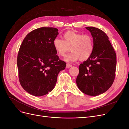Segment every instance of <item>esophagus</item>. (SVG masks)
<instances>
[{
  "mask_svg": "<svg viewBox=\"0 0 129 129\" xmlns=\"http://www.w3.org/2000/svg\"><path fill=\"white\" fill-rule=\"evenodd\" d=\"M72 66V65L70 63H67V64H66V68H69L70 67H71Z\"/></svg>",
  "mask_w": 129,
  "mask_h": 129,
  "instance_id": "esophagus-1",
  "label": "esophagus"
}]
</instances>
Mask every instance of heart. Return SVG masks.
I'll use <instances>...</instances> for the list:
<instances>
[{"label":"heart","mask_w":129,"mask_h":129,"mask_svg":"<svg viewBox=\"0 0 129 129\" xmlns=\"http://www.w3.org/2000/svg\"><path fill=\"white\" fill-rule=\"evenodd\" d=\"M53 48L58 55L66 56L70 51L72 52L65 58L67 62L77 60H86L91 56L94 49L92 37L89 34H83L73 30H68L63 34V39L56 37L53 41Z\"/></svg>","instance_id":"b5f03b06"}]
</instances>
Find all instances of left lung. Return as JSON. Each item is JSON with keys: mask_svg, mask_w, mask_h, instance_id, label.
<instances>
[{"mask_svg": "<svg viewBox=\"0 0 129 129\" xmlns=\"http://www.w3.org/2000/svg\"><path fill=\"white\" fill-rule=\"evenodd\" d=\"M94 43L91 56L79 66L76 84L85 94L95 96L110 88L115 77L116 55L107 35L96 27H87Z\"/></svg>", "mask_w": 129, "mask_h": 129, "instance_id": "left-lung-1", "label": "left lung"}]
</instances>
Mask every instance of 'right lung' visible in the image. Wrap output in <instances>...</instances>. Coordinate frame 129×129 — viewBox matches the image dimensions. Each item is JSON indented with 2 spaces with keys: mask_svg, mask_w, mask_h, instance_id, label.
I'll return each instance as SVG.
<instances>
[{
  "mask_svg": "<svg viewBox=\"0 0 129 129\" xmlns=\"http://www.w3.org/2000/svg\"><path fill=\"white\" fill-rule=\"evenodd\" d=\"M54 27H41L27 35L17 57L19 80L26 91L35 96L45 95L54 89L57 75L66 63L60 60L53 41L58 35Z\"/></svg>",
  "mask_w": 129,
  "mask_h": 129,
  "instance_id": "1",
  "label": "right lung"
}]
</instances>
